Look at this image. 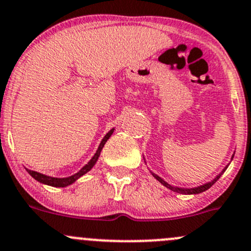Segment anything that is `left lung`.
Masks as SVG:
<instances>
[{"label": "left lung", "instance_id": "1", "mask_svg": "<svg viewBox=\"0 0 251 251\" xmlns=\"http://www.w3.org/2000/svg\"><path fill=\"white\" fill-rule=\"evenodd\" d=\"M233 156H234V155H232V159H233ZM228 165H230V163H228ZM228 165L226 166V167L224 168L223 171H221V173L219 174V176H216L212 181H208V183L203 184V185L197 186V188H190V189H184V188H178V186H173V185H171V184H168L167 181L163 180V179L161 178V176H157V174H155V173H152V172H151V174H152V176H154L155 179H157V180H159L160 183L162 184L163 186H166V188H167V189L172 190V191H174V192H178V194H183V195H196V194H201V192L205 191V190H208V189L210 188V186L213 185V184L215 183V181H218V179L220 178L221 176H223V173L225 172L226 168L228 167Z\"/></svg>", "mask_w": 251, "mask_h": 251}]
</instances>
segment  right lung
Returning a JSON list of instances; mask_svg holds the SVG:
<instances>
[{
  "label": "right lung",
  "mask_w": 251,
  "mask_h": 251,
  "mask_svg": "<svg viewBox=\"0 0 251 251\" xmlns=\"http://www.w3.org/2000/svg\"><path fill=\"white\" fill-rule=\"evenodd\" d=\"M113 132H114V128H112V130L109 131L105 136L103 137V139L101 141V143H100L99 146V149L96 150V152H95V155L92 156V159L89 161L88 163H86L85 166H84L83 168H81L79 172H77L75 174H73V176H67V178H54V176H46V174H42V173H38L36 172V171H31V170H27L26 168V171H27L28 174H30L32 178H35L37 181H39V183L42 184H46V185H49V186H54V188H65V186H68L71 185V184L75 183L77 179L80 178L81 176H84L85 173H88L89 171L91 170L92 167L95 166V163L97 162V160H99L100 157V154H101V150L102 148L104 147L105 142L109 139V137L112 136Z\"/></svg>",
  "instance_id": "1"
}]
</instances>
